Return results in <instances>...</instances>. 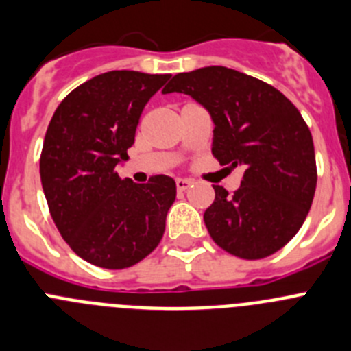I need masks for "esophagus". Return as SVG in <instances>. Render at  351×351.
Returning a JSON list of instances; mask_svg holds the SVG:
<instances>
[{
	"mask_svg": "<svg viewBox=\"0 0 351 351\" xmlns=\"http://www.w3.org/2000/svg\"><path fill=\"white\" fill-rule=\"evenodd\" d=\"M176 191L178 192H183V191H186V189H189V186L192 185V180H189V178H176Z\"/></svg>",
	"mask_w": 351,
	"mask_h": 351,
	"instance_id": "esophagus-1",
	"label": "esophagus"
}]
</instances>
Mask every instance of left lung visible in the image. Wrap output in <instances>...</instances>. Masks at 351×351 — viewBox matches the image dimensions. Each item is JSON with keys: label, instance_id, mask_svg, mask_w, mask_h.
<instances>
[{"label": "left lung", "instance_id": "left-lung-1", "mask_svg": "<svg viewBox=\"0 0 351 351\" xmlns=\"http://www.w3.org/2000/svg\"><path fill=\"white\" fill-rule=\"evenodd\" d=\"M173 91L209 110L218 162L244 168L234 194L213 185L215 201L204 213L213 241L242 260L282 250L303 225L317 186L313 138L300 110L271 84L220 65L180 72L162 93Z\"/></svg>", "mask_w": 351, "mask_h": 351}]
</instances>
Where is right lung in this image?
Segmentation results:
<instances>
[{
	"instance_id": "right-lung-1",
	"label": "right lung",
	"mask_w": 351,
	"mask_h": 351,
	"mask_svg": "<svg viewBox=\"0 0 351 351\" xmlns=\"http://www.w3.org/2000/svg\"><path fill=\"white\" fill-rule=\"evenodd\" d=\"M171 74L110 71L72 90L48 124L39 175L62 239L88 263L121 270L159 245L176 197L175 180L121 178L140 116Z\"/></svg>"
}]
</instances>
